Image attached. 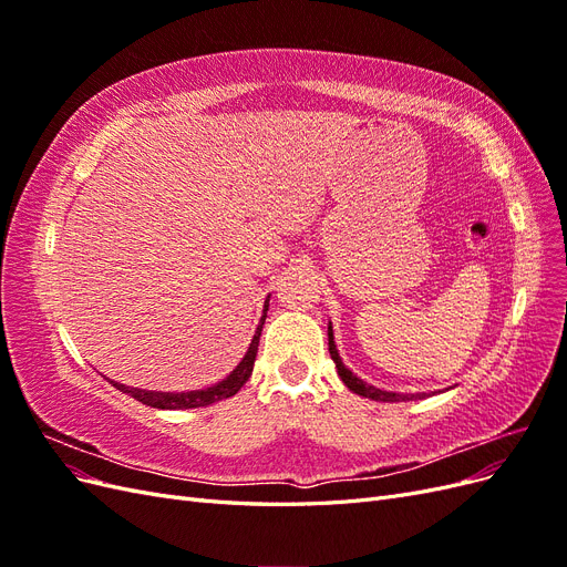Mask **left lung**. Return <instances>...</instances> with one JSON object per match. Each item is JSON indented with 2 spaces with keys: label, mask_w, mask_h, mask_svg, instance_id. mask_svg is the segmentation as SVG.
<instances>
[{
  "label": "left lung",
  "mask_w": 567,
  "mask_h": 567,
  "mask_svg": "<svg viewBox=\"0 0 567 567\" xmlns=\"http://www.w3.org/2000/svg\"><path fill=\"white\" fill-rule=\"evenodd\" d=\"M329 352H331V359L336 362V369H338V375L340 381L346 383L354 394H362V398H369V400H375V402H406V400H421V394H400V392H388V390H381L375 385H369L364 383L362 379H357V375L342 364L340 359V352L336 348V340H333V326L329 321Z\"/></svg>",
  "instance_id": "1"
}]
</instances>
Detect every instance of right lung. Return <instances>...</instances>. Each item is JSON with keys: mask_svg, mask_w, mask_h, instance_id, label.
Segmentation results:
<instances>
[{"mask_svg": "<svg viewBox=\"0 0 567 567\" xmlns=\"http://www.w3.org/2000/svg\"><path fill=\"white\" fill-rule=\"evenodd\" d=\"M267 310H269V296L265 300V310L260 317V323H257L255 336L250 340V346L244 354L241 362L238 367L227 375L225 381H219L213 388H205V390H192V392H153V390H140V388H127V385H120L115 381H111L120 392L130 394L136 402H142L146 406L153 409H198V406H208L215 402H221L227 398H234V394L244 388V383L250 379L252 367H255V357H257V346H260V336H262V323L267 319Z\"/></svg>", "mask_w": 567, "mask_h": 567, "instance_id": "obj_1", "label": "right lung"}]
</instances>
